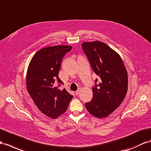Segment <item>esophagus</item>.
<instances>
[{
    "instance_id": "obj_1",
    "label": "esophagus",
    "mask_w": 151,
    "mask_h": 151,
    "mask_svg": "<svg viewBox=\"0 0 151 151\" xmlns=\"http://www.w3.org/2000/svg\"><path fill=\"white\" fill-rule=\"evenodd\" d=\"M80 92H81V88H78V90H77L76 92H75V94H76V95H79L80 94Z\"/></svg>"
}]
</instances>
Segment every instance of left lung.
I'll use <instances>...</instances> for the list:
<instances>
[{"label":"left lung","instance_id":"left-lung-1","mask_svg":"<svg viewBox=\"0 0 151 151\" xmlns=\"http://www.w3.org/2000/svg\"><path fill=\"white\" fill-rule=\"evenodd\" d=\"M94 72L99 76V84L92 88L93 97L86 103L91 115L106 117L120 106L127 91V73L121 56L103 42L82 44Z\"/></svg>","mask_w":151,"mask_h":151}]
</instances>
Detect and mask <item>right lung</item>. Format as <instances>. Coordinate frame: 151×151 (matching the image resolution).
I'll return each mask as SVG.
<instances>
[{"mask_svg": "<svg viewBox=\"0 0 151 151\" xmlns=\"http://www.w3.org/2000/svg\"><path fill=\"white\" fill-rule=\"evenodd\" d=\"M68 45L43 48L30 60L27 72V88L34 103L42 114L56 119L67 110L73 96L65 89L54 85L55 81L63 84L59 78L61 60L71 51Z\"/></svg>", "mask_w": 151, "mask_h": 151, "instance_id": "add662e5", "label": "right lung"}]
</instances>
